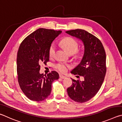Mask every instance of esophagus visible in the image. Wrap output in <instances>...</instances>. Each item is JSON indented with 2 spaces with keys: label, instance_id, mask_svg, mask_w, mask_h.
Returning <instances> with one entry per match:
<instances>
[{
  "label": "esophagus",
  "instance_id": "1",
  "mask_svg": "<svg viewBox=\"0 0 122 122\" xmlns=\"http://www.w3.org/2000/svg\"><path fill=\"white\" fill-rule=\"evenodd\" d=\"M59 77H60V78H61V79H65V78H66V76L62 75V74H60Z\"/></svg>",
  "mask_w": 122,
  "mask_h": 122
}]
</instances>
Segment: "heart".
<instances>
[{
  "instance_id": "heart-1",
  "label": "heart",
  "mask_w": 122,
  "mask_h": 122,
  "mask_svg": "<svg viewBox=\"0 0 122 122\" xmlns=\"http://www.w3.org/2000/svg\"><path fill=\"white\" fill-rule=\"evenodd\" d=\"M61 44L62 46L66 51L69 54H73L76 52L78 48V44L76 40L71 37H66L64 38L61 42ZM56 46L55 44H52L49 49V56L50 57L54 56L56 51ZM70 67L69 65L65 63H59L56 64L55 65V68L58 71L62 73H64L67 72V70Z\"/></svg>"
}]
</instances>
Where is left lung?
Masks as SVG:
<instances>
[{"instance_id":"8db88e82","label":"left lung","mask_w":122,"mask_h":122,"mask_svg":"<svg viewBox=\"0 0 122 122\" xmlns=\"http://www.w3.org/2000/svg\"><path fill=\"white\" fill-rule=\"evenodd\" d=\"M66 33L80 40L84 46L80 63L71 72L74 75L82 76L84 80L72 79L73 84L67 89L72 100L83 103L97 94L103 82L106 73L105 50L100 40L85 30H71Z\"/></svg>"}]
</instances>
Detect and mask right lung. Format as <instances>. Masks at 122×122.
Returning a JSON list of instances; mask_svg holds the SVG:
<instances>
[{"label":"right lung","mask_w":122,"mask_h":122,"mask_svg":"<svg viewBox=\"0 0 122 122\" xmlns=\"http://www.w3.org/2000/svg\"><path fill=\"white\" fill-rule=\"evenodd\" d=\"M62 31L39 28L30 34L21 43L17 54V73L19 85L30 100L42 101L50 95L51 85L59 79L52 71L46 76L40 73L41 63L49 61L51 43Z\"/></svg>","instance_id":"1"}]
</instances>
